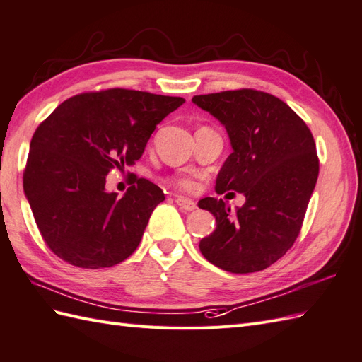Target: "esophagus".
<instances>
[{"mask_svg":"<svg viewBox=\"0 0 362 362\" xmlns=\"http://www.w3.org/2000/svg\"><path fill=\"white\" fill-rule=\"evenodd\" d=\"M176 204H178L182 210H186V211H192V210H195L197 209V202L195 201H192V199H189V198H184V197H176Z\"/></svg>","mask_w":362,"mask_h":362,"instance_id":"34e87169","label":"esophagus"}]
</instances>
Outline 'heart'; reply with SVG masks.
Returning <instances> with one entry per match:
<instances>
[{
	"mask_svg": "<svg viewBox=\"0 0 362 362\" xmlns=\"http://www.w3.org/2000/svg\"><path fill=\"white\" fill-rule=\"evenodd\" d=\"M170 182L173 184L175 187H178L181 190H186V192L197 189V181L193 180V176L186 175V173H180V175L172 176Z\"/></svg>",
	"mask_w": 362,
	"mask_h": 362,
	"instance_id": "1",
	"label": "heart"
}]
</instances>
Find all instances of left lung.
Listing matches in <instances>:
<instances>
[{
    "label": "left lung",
    "mask_w": 362,
    "mask_h": 362,
    "mask_svg": "<svg viewBox=\"0 0 362 362\" xmlns=\"http://www.w3.org/2000/svg\"><path fill=\"white\" fill-rule=\"evenodd\" d=\"M192 101L224 124L233 152L216 178V192L244 193L230 214L223 199L198 206L216 219L199 241L204 258L232 273H253L283 258L301 232L320 173L310 129L270 93L255 89L197 95Z\"/></svg>",
    "instance_id": "8db88e82"
}]
</instances>
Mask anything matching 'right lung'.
I'll return each mask as SVG.
<instances>
[{"label": "right lung", "instance_id": "1", "mask_svg": "<svg viewBox=\"0 0 362 362\" xmlns=\"http://www.w3.org/2000/svg\"><path fill=\"white\" fill-rule=\"evenodd\" d=\"M186 100L130 89L84 92L61 103L35 130L23 187L35 223L58 258L112 267L134 253L164 192L144 178L118 198L105 176L135 164L158 122Z\"/></svg>", "mask_w": 362, "mask_h": 362}]
</instances>
